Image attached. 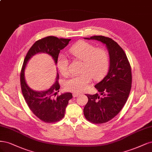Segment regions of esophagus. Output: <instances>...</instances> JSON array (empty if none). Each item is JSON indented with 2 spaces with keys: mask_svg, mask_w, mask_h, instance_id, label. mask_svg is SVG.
<instances>
[{
  "mask_svg": "<svg viewBox=\"0 0 152 152\" xmlns=\"http://www.w3.org/2000/svg\"><path fill=\"white\" fill-rule=\"evenodd\" d=\"M72 95H73V97H77V96H80V94H76V93H74V94H72Z\"/></svg>",
  "mask_w": 152,
  "mask_h": 152,
  "instance_id": "1",
  "label": "esophagus"
}]
</instances>
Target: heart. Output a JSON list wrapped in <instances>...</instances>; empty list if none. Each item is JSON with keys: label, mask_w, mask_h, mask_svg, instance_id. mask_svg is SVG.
Returning a JSON list of instances; mask_svg holds the SVG:
<instances>
[{"label": "heart", "mask_w": 152, "mask_h": 152, "mask_svg": "<svg viewBox=\"0 0 152 152\" xmlns=\"http://www.w3.org/2000/svg\"><path fill=\"white\" fill-rule=\"evenodd\" d=\"M69 52L77 60L83 61L82 74L73 76L64 83L67 91L81 93L86 90L91 81V77L100 79L108 69L109 56L107 51L103 48H96L94 44L85 41H80L73 45ZM57 67L63 76L69 74V60L64 56H59Z\"/></svg>", "instance_id": "1"}]
</instances>
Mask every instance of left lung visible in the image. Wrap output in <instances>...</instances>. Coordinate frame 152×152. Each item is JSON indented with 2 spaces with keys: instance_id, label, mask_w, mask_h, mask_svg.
Here are the masks:
<instances>
[{
  "instance_id": "obj_1",
  "label": "left lung",
  "mask_w": 152,
  "mask_h": 152,
  "mask_svg": "<svg viewBox=\"0 0 152 152\" xmlns=\"http://www.w3.org/2000/svg\"><path fill=\"white\" fill-rule=\"evenodd\" d=\"M85 39L101 42L109 51L108 73L95 86L100 95L86 94L88 101L83 109L88 121L103 124L118 114L126 104L132 84L131 66L123 49L110 38L94 36Z\"/></svg>"
}]
</instances>
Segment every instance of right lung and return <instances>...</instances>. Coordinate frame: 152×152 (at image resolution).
I'll return each instance as SVG.
<instances>
[{
  "mask_svg": "<svg viewBox=\"0 0 152 152\" xmlns=\"http://www.w3.org/2000/svg\"><path fill=\"white\" fill-rule=\"evenodd\" d=\"M70 40L71 39L58 38L52 36L40 39L31 46L23 62L20 82L24 100L34 115L47 123L58 122L63 118L68 102L72 98V95L71 93H64L56 96L60 89L58 72L56 81L49 89L42 91L32 90L27 85L24 78V69L29 60L38 53H47L57 64L60 50L65 48Z\"/></svg>",
  "mask_w": 152,
  "mask_h": 152,
  "instance_id": "obj_1",
  "label": "right lung"
}]
</instances>
